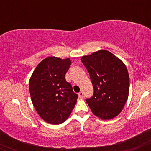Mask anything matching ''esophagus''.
I'll return each instance as SVG.
<instances>
[{
  "mask_svg": "<svg viewBox=\"0 0 151 151\" xmlns=\"http://www.w3.org/2000/svg\"><path fill=\"white\" fill-rule=\"evenodd\" d=\"M78 95H79V97L80 99L84 98V93H83L82 91H80V92L78 93Z\"/></svg>",
  "mask_w": 151,
  "mask_h": 151,
  "instance_id": "esophagus-1",
  "label": "esophagus"
}]
</instances>
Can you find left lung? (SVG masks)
Instances as JSON below:
<instances>
[{
	"label": "left lung",
	"instance_id": "8db88e82",
	"mask_svg": "<svg viewBox=\"0 0 151 151\" xmlns=\"http://www.w3.org/2000/svg\"><path fill=\"white\" fill-rule=\"evenodd\" d=\"M93 87L92 97L86 99L92 113L102 120L117 116L129 93V76L125 64L110 52L100 50L81 57Z\"/></svg>",
	"mask_w": 151,
	"mask_h": 151
}]
</instances>
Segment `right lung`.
<instances>
[{
  "instance_id": "add662e5",
  "label": "right lung",
  "mask_w": 151,
  "mask_h": 151,
  "mask_svg": "<svg viewBox=\"0 0 151 151\" xmlns=\"http://www.w3.org/2000/svg\"><path fill=\"white\" fill-rule=\"evenodd\" d=\"M70 58L48 57L38 64L29 81V90L36 111L46 122L58 125L70 116L78 95L65 79Z\"/></svg>"
}]
</instances>
